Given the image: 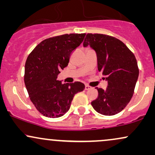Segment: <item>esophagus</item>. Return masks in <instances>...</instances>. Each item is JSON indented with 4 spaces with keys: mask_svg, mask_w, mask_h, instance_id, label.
Instances as JSON below:
<instances>
[{
    "mask_svg": "<svg viewBox=\"0 0 155 155\" xmlns=\"http://www.w3.org/2000/svg\"><path fill=\"white\" fill-rule=\"evenodd\" d=\"M92 87L90 86H89L88 84H85V90H90V89H91Z\"/></svg>",
    "mask_w": 155,
    "mask_h": 155,
    "instance_id": "34e87169",
    "label": "esophagus"
}]
</instances>
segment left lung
I'll list each match as a JSON object with an SVG mask.
<instances>
[{
	"label": "left lung",
	"instance_id": "1",
	"mask_svg": "<svg viewBox=\"0 0 155 155\" xmlns=\"http://www.w3.org/2000/svg\"><path fill=\"white\" fill-rule=\"evenodd\" d=\"M83 45L95 51L97 69L108 81L106 90L96 87L98 96L92 101V107L106 116L120 113L132 98L138 80L136 57L123 42L108 35L87 33Z\"/></svg>",
	"mask_w": 155,
	"mask_h": 155
}]
</instances>
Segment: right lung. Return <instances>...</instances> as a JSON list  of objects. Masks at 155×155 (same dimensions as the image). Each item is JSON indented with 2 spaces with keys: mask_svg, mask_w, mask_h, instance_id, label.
<instances>
[{
  "mask_svg": "<svg viewBox=\"0 0 155 155\" xmlns=\"http://www.w3.org/2000/svg\"><path fill=\"white\" fill-rule=\"evenodd\" d=\"M86 33H71L42 41L31 51L25 66V84L30 99L41 114L50 118L63 116L73 97L83 91L80 81L62 84L57 80L69 63L71 53L82 43Z\"/></svg>",
  "mask_w": 155,
  "mask_h": 155,
  "instance_id": "add662e5",
  "label": "right lung"
}]
</instances>
